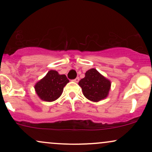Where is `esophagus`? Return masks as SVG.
<instances>
[{
    "instance_id": "34e87169",
    "label": "esophagus",
    "mask_w": 152,
    "mask_h": 152,
    "mask_svg": "<svg viewBox=\"0 0 152 152\" xmlns=\"http://www.w3.org/2000/svg\"><path fill=\"white\" fill-rule=\"evenodd\" d=\"M74 82H76V83H78V82L79 81V78H78V77H76V78H75V79L74 80Z\"/></svg>"
}]
</instances>
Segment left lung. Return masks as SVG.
I'll return each mask as SVG.
<instances>
[{"mask_svg":"<svg viewBox=\"0 0 152 152\" xmlns=\"http://www.w3.org/2000/svg\"><path fill=\"white\" fill-rule=\"evenodd\" d=\"M83 95L91 102H98L106 98L111 88V81L102 76L96 69H91L85 77L78 82Z\"/></svg>","mask_w":152,"mask_h":152,"instance_id":"left-lung-1","label":"left lung"}]
</instances>
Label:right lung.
Masks as SVG:
<instances>
[{
    "instance_id": "1",
    "label": "right lung",
    "mask_w": 152,
    "mask_h": 152,
    "mask_svg": "<svg viewBox=\"0 0 152 152\" xmlns=\"http://www.w3.org/2000/svg\"><path fill=\"white\" fill-rule=\"evenodd\" d=\"M69 82L66 75L50 70L35 85L38 96L45 102H53L61 96L64 86Z\"/></svg>"
}]
</instances>
